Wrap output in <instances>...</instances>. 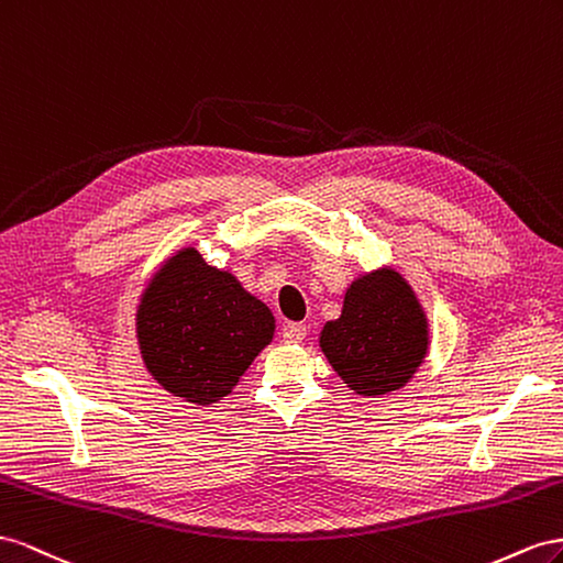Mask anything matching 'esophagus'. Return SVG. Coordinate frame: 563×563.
Masks as SVG:
<instances>
[{"label": "esophagus", "instance_id": "obj_1", "mask_svg": "<svg viewBox=\"0 0 563 563\" xmlns=\"http://www.w3.org/2000/svg\"><path fill=\"white\" fill-rule=\"evenodd\" d=\"M283 342H287V344H299L303 336H307V325H301V323H285L283 325Z\"/></svg>", "mask_w": 563, "mask_h": 563}]
</instances>
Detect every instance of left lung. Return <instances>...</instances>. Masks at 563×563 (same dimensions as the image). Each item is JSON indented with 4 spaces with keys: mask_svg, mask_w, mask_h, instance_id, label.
I'll return each mask as SVG.
<instances>
[{
    "mask_svg": "<svg viewBox=\"0 0 563 563\" xmlns=\"http://www.w3.org/2000/svg\"><path fill=\"white\" fill-rule=\"evenodd\" d=\"M429 342L427 311L391 266L353 278L340 318L328 320L318 336L346 387L373 398L404 389L424 363Z\"/></svg>",
    "mask_w": 563,
    "mask_h": 563,
    "instance_id": "obj_1",
    "label": "left lung"
}]
</instances>
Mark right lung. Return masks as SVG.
Listing matches in <instances>:
<instances>
[{
	"label": "right lung",
	"mask_w": 563,
	"mask_h": 563,
	"mask_svg": "<svg viewBox=\"0 0 563 563\" xmlns=\"http://www.w3.org/2000/svg\"><path fill=\"white\" fill-rule=\"evenodd\" d=\"M273 332L266 303L190 245L157 266L136 307L143 365L167 394L192 406L229 396Z\"/></svg>",
	"instance_id": "1"
}]
</instances>
